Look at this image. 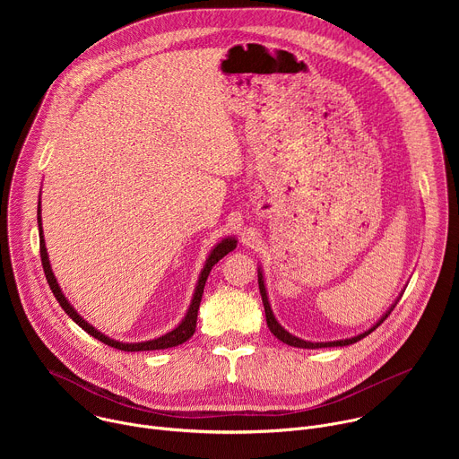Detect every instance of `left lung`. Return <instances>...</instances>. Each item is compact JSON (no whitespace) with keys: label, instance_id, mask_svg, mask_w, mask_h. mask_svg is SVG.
I'll list each match as a JSON object with an SVG mask.
<instances>
[{"label":"left lung","instance_id":"left-lung-1","mask_svg":"<svg viewBox=\"0 0 459 459\" xmlns=\"http://www.w3.org/2000/svg\"><path fill=\"white\" fill-rule=\"evenodd\" d=\"M257 283H259V292H261V299H264V307H265V317H267V325H269V329H271V333L280 340V342H283V343H287V345H290V347H299V349H323V347H345V345H352V343H356V342H359V340H363L365 336H368L376 326H379L386 317H388V314H390V310L372 326L370 331H367V333H363V334H359V336H356V338H351V340H342V342H329V343H310V342H305V340H299V338H296V336H292V334H289L283 326L276 321V317H274V314H273V308H271V305H269V299H267V290H265V285H264V276H261V273L257 274Z\"/></svg>","mask_w":459,"mask_h":459}]
</instances>
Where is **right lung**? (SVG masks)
I'll return each mask as SVG.
<instances>
[{"label": "right lung", "instance_id": "add662e5", "mask_svg": "<svg viewBox=\"0 0 459 459\" xmlns=\"http://www.w3.org/2000/svg\"><path fill=\"white\" fill-rule=\"evenodd\" d=\"M38 227H39V255H41L43 273H45V278H47V281H48V287H50L52 294L56 296L57 303L61 305V308H63L65 312H67V314L82 326V329H83L87 334H91L92 338L100 340L101 343H105V345H108V347H112V349L125 351V352L170 349V347L181 345V343H185L186 340H190L192 334H194V331H195V319H198V308H200V303H202L205 281H207V278H209V274H211V269L218 264V261H220L223 255H227L230 250L236 248V239L227 238V239H223L221 243H218V247L211 252V255H209V259H207V264H205V269H204V273H202V276H200L198 287H195V292H194L192 303H190V307H188V312H186L185 319L176 326V329H174L172 333H169V334H165V336H161V338H158V340L145 342V343H119V342H114V340L103 336L101 333H98V331L94 329V326H91V325L71 307V303H69L67 299H65V296H63V292H61L57 281H56V278H54V274H52V271H50V264H48V257H47V248H45V239H43V230H41L39 209H38Z\"/></svg>", "mask_w": 459, "mask_h": 459}]
</instances>
